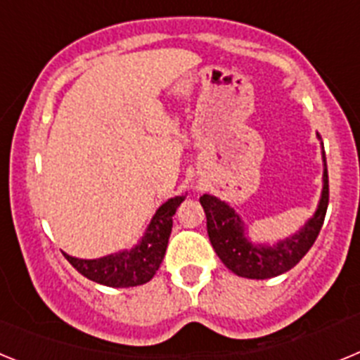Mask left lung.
Wrapping results in <instances>:
<instances>
[{
  "label": "left lung",
  "instance_id": "8db88e82",
  "mask_svg": "<svg viewBox=\"0 0 360 360\" xmlns=\"http://www.w3.org/2000/svg\"><path fill=\"white\" fill-rule=\"evenodd\" d=\"M323 165V191L316 212L294 234L272 245L250 240L247 236V225L227 202L212 195L200 196V203L207 216V234L212 249L231 272L247 279H269L285 274L303 259L319 236L328 209V171L324 151Z\"/></svg>",
  "mask_w": 360,
  "mask_h": 360
}]
</instances>
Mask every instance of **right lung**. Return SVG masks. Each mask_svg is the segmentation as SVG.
Here are the masks:
<instances>
[{"mask_svg": "<svg viewBox=\"0 0 360 360\" xmlns=\"http://www.w3.org/2000/svg\"><path fill=\"white\" fill-rule=\"evenodd\" d=\"M184 200H186V195L174 196L162 203L149 221L144 236L131 249L119 250V252L95 257V259H81L66 252L63 254L72 263L73 269L98 285L113 288L144 285L157 274L158 266L164 259L171 229H173V214Z\"/></svg>", "mask_w": 360, "mask_h": 360, "instance_id": "add662e5", "label": "right lung"}]
</instances>
